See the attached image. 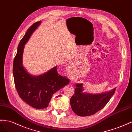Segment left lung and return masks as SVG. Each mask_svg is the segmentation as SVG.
<instances>
[{
	"label": "left lung",
	"instance_id": "left-lung-1",
	"mask_svg": "<svg viewBox=\"0 0 132 132\" xmlns=\"http://www.w3.org/2000/svg\"><path fill=\"white\" fill-rule=\"evenodd\" d=\"M75 95L71 97L70 104L72 111L79 116H91L102 109L114 95L116 88L111 91L101 94L83 92V84H76Z\"/></svg>",
	"mask_w": 132,
	"mask_h": 132
}]
</instances>
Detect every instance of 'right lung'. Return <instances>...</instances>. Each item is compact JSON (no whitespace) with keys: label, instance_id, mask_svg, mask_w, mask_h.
<instances>
[{"label":"right lung","instance_id":"obj_1","mask_svg":"<svg viewBox=\"0 0 132 132\" xmlns=\"http://www.w3.org/2000/svg\"><path fill=\"white\" fill-rule=\"evenodd\" d=\"M41 22L39 21L32 25L20 41L13 68L15 86L19 96L26 103L36 109L48 107L52 95L70 82L66 76L58 73L57 66L40 76H33L22 65L25 44Z\"/></svg>","mask_w":132,"mask_h":132}]
</instances>
